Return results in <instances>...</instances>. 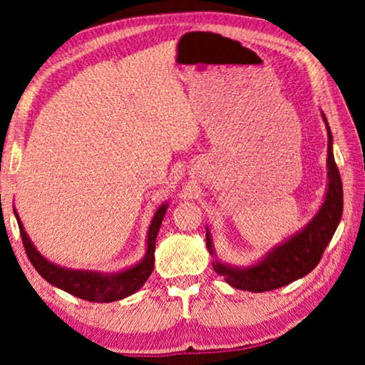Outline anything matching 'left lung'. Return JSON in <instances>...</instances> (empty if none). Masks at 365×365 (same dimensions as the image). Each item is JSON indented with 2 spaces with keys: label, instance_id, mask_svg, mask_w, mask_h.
<instances>
[{
  "label": "left lung",
  "instance_id": "obj_1",
  "mask_svg": "<svg viewBox=\"0 0 365 365\" xmlns=\"http://www.w3.org/2000/svg\"><path fill=\"white\" fill-rule=\"evenodd\" d=\"M327 128V168H329V186L326 201L317 216L302 229L297 236L289 239L282 246H279L267 254L256 266L246 269H234L224 266L221 262H214V271L219 276L226 277V282L232 287L249 292L274 291L282 286H287L297 279L307 276L321 261L327 244L336 232L341 222L344 207L342 181L339 174L336 159L332 153V134L329 129L327 119L322 114ZM206 246L209 254H214L211 236L206 229Z\"/></svg>",
  "mask_w": 365,
  "mask_h": 365
}]
</instances>
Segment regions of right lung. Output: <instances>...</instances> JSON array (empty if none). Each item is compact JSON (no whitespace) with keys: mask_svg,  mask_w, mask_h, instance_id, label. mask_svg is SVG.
I'll list each match as a JSON object with an SVG mask.
<instances>
[{"mask_svg":"<svg viewBox=\"0 0 365 365\" xmlns=\"http://www.w3.org/2000/svg\"><path fill=\"white\" fill-rule=\"evenodd\" d=\"M168 204H164L156 211L153 217L151 226L148 231V251L146 256L138 266H134L128 271L119 272V274H98V272H89V271H71V269H64L59 266H54L49 261H46L41 254H39L34 246L29 241V237L24 232L23 224L19 221L16 211L14 216L18 219L19 234H21L24 251L34 269L41 274V277L46 279L49 284L56 286L63 291H66L73 296L89 302H113L119 301L131 296L139 289L143 287V284L148 281V277L151 276L153 267H154V251H156V237L158 231L161 227V222L166 214Z\"/></svg>","mask_w":365,"mask_h":365,"instance_id":"obj_1","label":"right lung"}]
</instances>
